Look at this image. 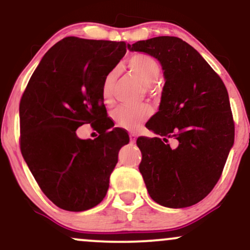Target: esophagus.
Returning a JSON list of instances; mask_svg holds the SVG:
<instances>
[{
  "instance_id": "1",
  "label": "esophagus",
  "mask_w": 250,
  "mask_h": 250,
  "mask_svg": "<svg viewBox=\"0 0 250 250\" xmlns=\"http://www.w3.org/2000/svg\"><path fill=\"white\" fill-rule=\"evenodd\" d=\"M129 137H130V142H131V143L136 142V137H137L136 134H135V133H130V134H129Z\"/></svg>"
}]
</instances>
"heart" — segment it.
<instances>
[{
    "mask_svg": "<svg viewBox=\"0 0 250 250\" xmlns=\"http://www.w3.org/2000/svg\"><path fill=\"white\" fill-rule=\"evenodd\" d=\"M125 67L136 76L146 87H151L157 82L161 75V65L156 59L148 54L140 53L130 56ZM119 76V69H111L102 81L101 95L105 104L113 103L114 85ZM151 115V108L148 104H140L137 107L121 105L113 113V119L117 125L127 129H135Z\"/></svg>",
    "mask_w": 250,
    "mask_h": 250,
    "instance_id": "obj_1",
    "label": "heart"
}]
</instances>
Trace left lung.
Segmentation results:
<instances>
[{
	"instance_id": "left-lung-1",
	"label": "left lung",
	"mask_w": 250,
	"mask_h": 250,
	"mask_svg": "<svg viewBox=\"0 0 250 250\" xmlns=\"http://www.w3.org/2000/svg\"><path fill=\"white\" fill-rule=\"evenodd\" d=\"M128 49L159 60L166 79L159 111L147 123L160 137L136 141L146 187L165 207L193 206L213 190L233 147L235 125L225 83L179 37H153Z\"/></svg>"
}]
</instances>
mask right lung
Wrapping results in <instances>:
<instances>
[{"label":"right lung","mask_w":250,"mask_h":250,"mask_svg":"<svg viewBox=\"0 0 250 250\" xmlns=\"http://www.w3.org/2000/svg\"><path fill=\"white\" fill-rule=\"evenodd\" d=\"M127 51L125 42L64 37L42 57L20 101V148L45 196L57 207L83 211L104 199L129 135L114 128L102 81ZM89 123L100 135L81 140Z\"/></svg>","instance_id":"1"}]
</instances>
